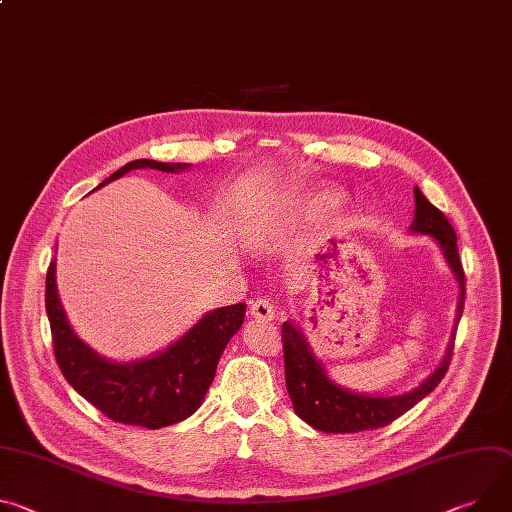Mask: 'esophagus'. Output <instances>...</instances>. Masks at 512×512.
<instances>
[{
    "label": "esophagus",
    "mask_w": 512,
    "mask_h": 512,
    "mask_svg": "<svg viewBox=\"0 0 512 512\" xmlns=\"http://www.w3.org/2000/svg\"><path fill=\"white\" fill-rule=\"evenodd\" d=\"M249 314L257 320H273V316H275L273 302L269 298H257L255 302H251Z\"/></svg>",
    "instance_id": "esophagus-1"
}]
</instances>
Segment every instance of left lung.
Masks as SVG:
<instances>
[{
    "mask_svg": "<svg viewBox=\"0 0 512 512\" xmlns=\"http://www.w3.org/2000/svg\"><path fill=\"white\" fill-rule=\"evenodd\" d=\"M412 232L429 235L441 247L455 280L459 284V302L455 314V329L447 345L445 357L433 374L410 392L400 396H369L349 392L337 386L324 367L314 357L306 337L292 322L282 324V343H284V365H286V386L296 414L304 423L324 433H357V431H374L390 425L410 410L416 402H421L431 394L443 376L447 374L457 322L463 312V300H466V275H463L461 259L457 253V237L449 224L447 216L435 208L423 192L414 188V220L410 224Z\"/></svg>",
    "mask_w": 512,
    "mask_h": 512,
    "instance_id": "1",
    "label": "left lung"
}]
</instances>
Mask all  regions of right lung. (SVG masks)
Returning a JSON list of instances; mask_svg holds the SVG:
<instances>
[{"label":"right lung","mask_w":512,"mask_h":512,"mask_svg":"<svg viewBox=\"0 0 512 512\" xmlns=\"http://www.w3.org/2000/svg\"><path fill=\"white\" fill-rule=\"evenodd\" d=\"M185 163L136 159L112 173L102 185L132 169L177 173ZM96 188V190H98ZM55 265L46 271V314L51 322L53 349L65 380L110 421L161 429L194 414L216 376L218 359L245 318L247 304L222 306L202 316L194 327L165 351L132 363H114L89 349L69 327L57 294Z\"/></svg>","instance_id":"1"}]
</instances>
